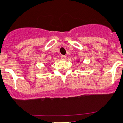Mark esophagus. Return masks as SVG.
<instances>
[{
    "label": "esophagus",
    "mask_w": 123,
    "mask_h": 123,
    "mask_svg": "<svg viewBox=\"0 0 123 123\" xmlns=\"http://www.w3.org/2000/svg\"><path fill=\"white\" fill-rule=\"evenodd\" d=\"M61 58H62V59H63V60H65V58H66V56H65V55H62V56H61Z\"/></svg>",
    "instance_id": "1"
}]
</instances>
